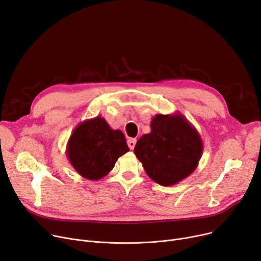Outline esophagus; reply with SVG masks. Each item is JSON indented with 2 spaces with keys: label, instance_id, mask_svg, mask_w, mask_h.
Instances as JSON below:
<instances>
[{
  "label": "esophagus",
  "instance_id": "esophagus-1",
  "mask_svg": "<svg viewBox=\"0 0 261 261\" xmlns=\"http://www.w3.org/2000/svg\"><path fill=\"white\" fill-rule=\"evenodd\" d=\"M135 145H136V140H135V138H129V140H128V146H129V148H130L131 150H133L134 147H135Z\"/></svg>",
  "mask_w": 261,
  "mask_h": 261
}]
</instances>
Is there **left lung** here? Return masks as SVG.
<instances>
[{
	"mask_svg": "<svg viewBox=\"0 0 261 261\" xmlns=\"http://www.w3.org/2000/svg\"><path fill=\"white\" fill-rule=\"evenodd\" d=\"M150 126L151 132L137 141L134 154L152 180L165 187L176 185L197 168L201 137L180 113L156 114Z\"/></svg>",
	"mask_w": 261,
	"mask_h": 261,
	"instance_id": "left-lung-1",
	"label": "left lung"
}]
</instances>
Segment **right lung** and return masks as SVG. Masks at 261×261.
<instances>
[{"instance_id": "right-lung-1", "label": "right lung", "mask_w": 261, "mask_h": 261, "mask_svg": "<svg viewBox=\"0 0 261 261\" xmlns=\"http://www.w3.org/2000/svg\"><path fill=\"white\" fill-rule=\"evenodd\" d=\"M129 151L126 137L113 130L106 119L96 116L76 126L67 143V156L81 176L98 180L113 169L116 161Z\"/></svg>"}]
</instances>
